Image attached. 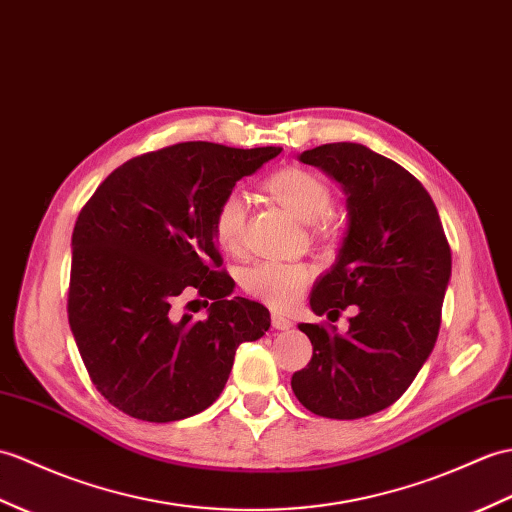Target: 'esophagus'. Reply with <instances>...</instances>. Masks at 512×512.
I'll return each instance as SVG.
<instances>
[{
    "label": "esophagus",
    "instance_id": "obj_1",
    "mask_svg": "<svg viewBox=\"0 0 512 512\" xmlns=\"http://www.w3.org/2000/svg\"><path fill=\"white\" fill-rule=\"evenodd\" d=\"M270 323H272V327H275V329H281V331H288V329H292V327H294V323H292V320H290L288 316L277 314V312L270 316Z\"/></svg>",
    "mask_w": 512,
    "mask_h": 512
}]
</instances>
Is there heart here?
I'll list each match as a JSON object with an SVG mask.
<instances>
[{
  "label": "heart",
  "instance_id": "heart-1",
  "mask_svg": "<svg viewBox=\"0 0 512 512\" xmlns=\"http://www.w3.org/2000/svg\"><path fill=\"white\" fill-rule=\"evenodd\" d=\"M264 192L290 211L296 220L312 224L316 237H331L336 233V220L331 216L334 192L323 176L305 168H283L264 181ZM213 240L222 251L237 253L244 244L246 233V198L240 192L222 196L211 218ZM314 272L305 264L288 261H259L242 272V288L246 294L264 301L277 310L294 305L303 290L310 285Z\"/></svg>",
  "mask_w": 512,
  "mask_h": 512
}]
</instances>
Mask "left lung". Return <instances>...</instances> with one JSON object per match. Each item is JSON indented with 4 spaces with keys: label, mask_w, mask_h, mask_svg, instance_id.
I'll return each instance as SVG.
<instances>
[{
    "label": "left lung",
    "mask_w": 512,
    "mask_h": 512,
    "mask_svg": "<svg viewBox=\"0 0 512 512\" xmlns=\"http://www.w3.org/2000/svg\"><path fill=\"white\" fill-rule=\"evenodd\" d=\"M299 161L314 165L347 194L349 229L336 264L312 288L314 314L349 305L347 334L301 323L314 353L292 375L303 406L327 419H362L392 406L438 338L451 251L430 194L408 170L362 144H325Z\"/></svg>",
    "instance_id": "obj_1"
}]
</instances>
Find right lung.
Instances as JSON below:
<instances>
[{
    "instance_id": "right-lung-1",
    "label": "right lung",
    "mask_w": 512,
    "mask_h": 512,
    "mask_svg": "<svg viewBox=\"0 0 512 512\" xmlns=\"http://www.w3.org/2000/svg\"><path fill=\"white\" fill-rule=\"evenodd\" d=\"M281 148L185 141L126 161L82 207L71 235L67 316L100 395L128 417L170 423L207 410L235 351L261 338L270 312L231 296L213 240L216 205ZM196 291L208 318L178 317Z\"/></svg>"
}]
</instances>
